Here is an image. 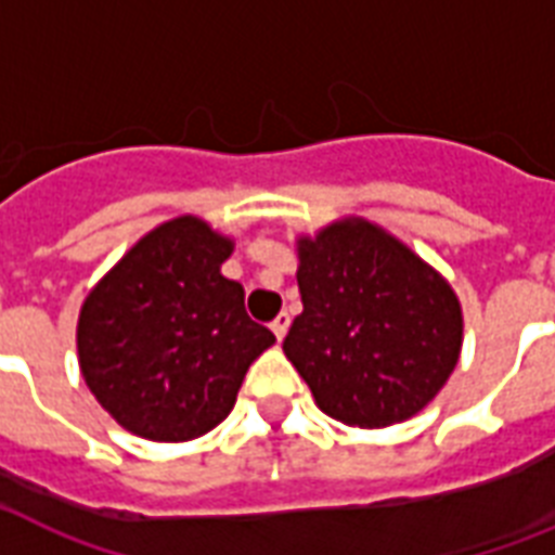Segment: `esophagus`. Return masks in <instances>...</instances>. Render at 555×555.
<instances>
[{
  "mask_svg": "<svg viewBox=\"0 0 555 555\" xmlns=\"http://www.w3.org/2000/svg\"><path fill=\"white\" fill-rule=\"evenodd\" d=\"M289 312H281V315H274V321L269 326H272V333L278 341H283V336H286V330H289Z\"/></svg>",
  "mask_w": 555,
  "mask_h": 555,
  "instance_id": "esophagus-1",
  "label": "esophagus"
}]
</instances>
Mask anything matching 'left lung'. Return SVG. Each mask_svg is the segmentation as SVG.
<instances>
[{"mask_svg":"<svg viewBox=\"0 0 555 555\" xmlns=\"http://www.w3.org/2000/svg\"><path fill=\"white\" fill-rule=\"evenodd\" d=\"M300 312L283 353L318 408L359 428L402 423L452 376L463 315L452 286L364 219L298 240Z\"/></svg>","mask_w":555,"mask_h":555,"instance_id":"1","label":"left lung"}]
</instances>
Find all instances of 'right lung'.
I'll return each mask as SVG.
<instances>
[{
    "label": "right lung",
    "instance_id": "right-lung-1",
    "mask_svg": "<svg viewBox=\"0 0 555 555\" xmlns=\"http://www.w3.org/2000/svg\"><path fill=\"white\" fill-rule=\"evenodd\" d=\"M231 240L196 217L170 219L121 257L77 321L80 371L127 431L193 440L234 408L248 364L274 345L243 286L222 278Z\"/></svg>",
    "mask_w": 555,
    "mask_h": 555
}]
</instances>
